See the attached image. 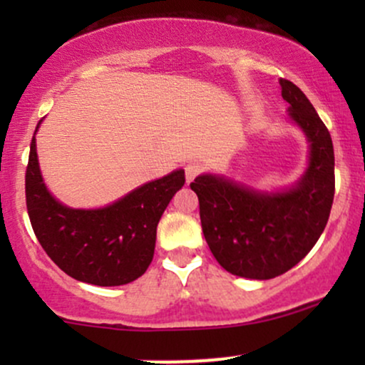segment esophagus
Masks as SVG:
<instances>
[{
  "mask_svg": "<svg viewBox=\"0 0 365 365\" xmlns=\"http://www.w3.org/2000/svg\"><path fill=\"white\" fill-rule=\"evenodd\" d=\"M204 171V166L200 165V163H188V165L185 166V178L187 182H192L195 177H199L200 173Z\"/></svg>",
  "mask_w": 365,
  "mask_h": 365,
  "instance_id": "1",
  "label": "esophagus"
}]
</instances>
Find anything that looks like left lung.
<instances>
[{
  "mask_svg": "<svg viewBox=\"0 0 365 365\" xmlns=\"http://www.w3.org/2000/svg\"><path fill=\"white\" fill-rule=\"evenodd\" d=\"M279 86L292 120L311 142L309 168L299 185L261 194L212 175L190 183L209 249L221 267L242 278L271 279L292 269L319 240L333 206L334 150L328 128L295 83L279 78Z\"/></svg>",
  "mask_w": 365,
  "mask_h": 365,
  "instance_id": "1",
  "label": "left lung"
}]
</instances>
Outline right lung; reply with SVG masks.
Segmentation results:
<instances>
[{
  "label": "right lung",
  "mask_w": 365,
  "mask_h": 365,
  "mask_svg": "<svg viewBox=\"0 0 365 365\" xmlns=\"http://www.w3.org/2000/svg\"><path fill=\"white\" fill-rule=\"evenodd\" d=\"M183 183L185 171L177 170L108 207L70 209L43 183L32 137L25 202L37 240L61 271L83 283L118 287L145 273L153 261L159 220Z\"/></svg>",
  "instance_id": "obj_1"
}]
</instances>
